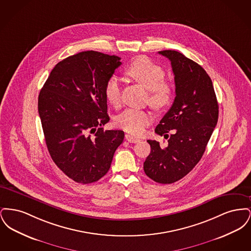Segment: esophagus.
Wrapping results in <instances>:
<instances>
[{
	"label": "esophagus",
	"instance_id": "esophagus-1",
	"mask_svg": "<svg viewBox=\"0 0 251 251\" xmlns=\"http://www.w3.org/2000/svg\"><path fill=\"white\" fill-rule=\"evenodd\" d=\"M125 138H126V140H127L128 142H130V143H138V142L140 141L139 138H137V137H135V136H133V135H131V134H129V133L125 134Z\"/></svg>",
	"mask_w": 251,
	"mask_h": 251
}]
</instances>
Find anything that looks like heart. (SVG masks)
Instances as JSON below:
<instances>
[{
	"instance_id": "obj_1",
	"label": "heart",
	"mask_w": 251,
	"mask_h": 251,
	"mask_svg": "<svg viewBox=\"0 0 251 251\" xmlns=\"http://www.w3.org/2000/svg\"><path fill=\"white\" fill-rule=\"evenodd\" d=\"M125 73L149 90L150 104L157 110L168 107L174 98L172 85L165 81V70L149 59L140 56L133 60L126 68ZM104 95L108 102L118 107L121 102V86L116 76H111L104 85ZM151 115L145 110L127 109L117 119L121 129L133 135H141L151 122Z\"/></svg>"
}]
</instances>
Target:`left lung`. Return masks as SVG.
<instances>
[{
	"instance_id": "left-lung-1",
	"label": "left lung",
	"mask_w": 251,
	"mask_h": 251,
	"mask_svg": "<svg viewBox=\"0 0 251 251\" xmlns=\"http://www.w3.org/2000/svg\"><path fill=\"white\" fill-rule=\"evenodd\" d=\"M159 53L171 62L176 97L155 129L168 144L164 148L148 140L151 151L144 171L156 182L169 184L187 175L201 159L217 123L218 103L212 80L201 66L176 50Z\"/></svg>"
}]
</instances>
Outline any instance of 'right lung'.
<instances>
[{"label": "right lung", "mask_w": 251, "mask_h": 251, "mask_svg": "<svg viewBox=\"0 0 251 251\" xmlns=\"http://www.w3.org/2000/svg\"><path fill=\"white\" fill-rule=\"evenodd\" d=\"M120 58L95 50L60 61L38 96V114L50 155L76 182L102 178L124 131H103L109 121L104 85Z\"/></svg>", "instance_id": "add662e5"}]
</instances>
